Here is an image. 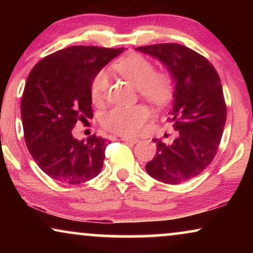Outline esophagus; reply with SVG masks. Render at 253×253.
<instances>
[{
    "label": "esophagus",
    "mask_w": 253,
    "mask_h": 253,
    "mask_svg": "<svg viewBox=\"0 0 253 253\" xmlns=\"http://www.w3.org/2000/svg\"><path fill=\"white\" fill-rule=\"evenodd\" d=\"M123 141H126V143H132V144H136L138 143V139H136V138H131V137H122L121 138Z\"/></svg>",
    "instance_id": "34e87169"
}]
</instances>
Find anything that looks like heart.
I'll list each match as a JSON object with an SVG mask.
<instances>
[{"label": "heart", "mask_w": 253, "mask_h": 253, "mask_svg": "<svg viewBox=\"0 0 253 253\" xmlns=\"http://www.w3.org/2000/svg\"><path fill=\"white\" fill-rule=\"evenodd\" d=\"M115 69L124 79L138 88L140 95L154 105L164 107L169 103L175 88V79L168 71H155L152 62L143 55L130 54L116 62ZM109 86L107 71H100L91 84V99L100 105L106 98ZM152 115L145 105L120 106L106 113L101 119L102 126L112 132L134 136L141 132Z\"/></svg>", "instance_id": "heart-1"}]
</instances>
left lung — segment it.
Returning <instances> with one entry per match:
<instances>
[{
    "instance_id": "obj_1",
    "label": "left lung",
    "mask_w": 253,
    "mask_h": 253,
    "mask_svg": "<svg viewBox=\"0 0 253 253\" xmlns=\"http://www.w3.org/2000/svg\"><path fill=\"white\" fill-rule=\"evenodd\" d=\"M162 62L174 76L175 91L169 121L177 131L170 145L157 143L147 174L166 184H179L198 176L215 157L227 120L222 85L210 61L178 43L136 48Z\"/></svg>"
}]
</instances>
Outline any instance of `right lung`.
Returning <instances> with one entry per match:
<instances>
[{
	"instance_id": "right-lung-1",
	"label": "right lung",
	"mask_w": 253,
	"mask_h": 253,
	"mask_svg": "<svg viewBox=\"0 0 253 253\" xmlns=\"http://www.w3.org/2000/svg\"><path fill=\"white\" fill-rule=\"evenodd\" d=\"M124 48L72 46L43 57L31 70L20 114L33 160L55 181L81 184L99 175L108 140L95 134L78 140L77 121L91 119L94 76Z\"/></svg>"
}]
</instances>
